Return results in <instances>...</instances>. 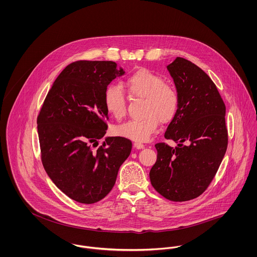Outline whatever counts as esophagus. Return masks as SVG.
Wrapping results in <instances>:
<instances>
[{
	"instance_id": "obj_1",
	"label": "esophagus",
	"mask_w": 257,
	"mask_h": 257,
	"mask_svg": "<svg viewBox=\"0 0 257 257\" xmlns=\"http://www.w3.org/2000/svg\"><path fill=\"white\" fill-rule=\"evenodd\" d=\"M134 147H135L137 150H142V149H144V148H145V145H144V144H142V143L136 142V143L134 144Z\"/></svg>"
}]
</instances>
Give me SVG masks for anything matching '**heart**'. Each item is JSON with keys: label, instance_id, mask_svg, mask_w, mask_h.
Here are the masks:
<instances>
[{"label": "heart", "instance_id": "obj_1", "mask_svg": "<svg viewBox=\"0 0 257 257\" xmlns=\"http://www.w3.org/2000/svg\"><path fill=\"white\" fill-rule=\"evenodd\" d=\"M124 87L131 98L144 99L143 118L130 120L116 128L119 136L137 142H147L156 133L159 125L175 118L180 107L177 90L160 75L149 70L139 69L129 75ZM103 103L113 117L121 120L127 111L126 95L114 84H109L103 93Z\"/></svg>", "mask_w": 257, "mask_h": 257}]
</instances>
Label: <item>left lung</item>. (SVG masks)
Segmentation results:
<instances>
[{"label": "left lung", "mask_w": 257, "mask_h": 257, "mask_svg": "<svg viewBox=\"0 0 257 257\" xmlns=\"http://www.w3.org/2000/svg\"><path fill=\"white\" fill-rule=\"evenodd\" d=\"M167 69L177 89L180 107L164 137L178 146L156 144L158 159L150 179L162 197L186 201L208 188L225 156L226 106L216 85L195 63L176 58Z\"/></svg>", "instance_id": "left-lung-1"}]
</instances>
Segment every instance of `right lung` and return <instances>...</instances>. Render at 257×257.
<instances>
[{
	"mask_svg": "<svg viewBox=\"0 0 257 257\" xmlns=\"http://www.w3.org/2000/svg\"><path fill=\"white\" fill-rule=\"evenodd\" d=\"M114 61L78 60L68 64L50 89L37 117L43 166L59 190L85 204L112 190L132 142L108 137L103 93L124 74Z\"/></svg>",
	"mask_w": 257,
	"mask_h": 257,
	"instance_id": "1",
	"label": "right lung"
}]
</instances>
